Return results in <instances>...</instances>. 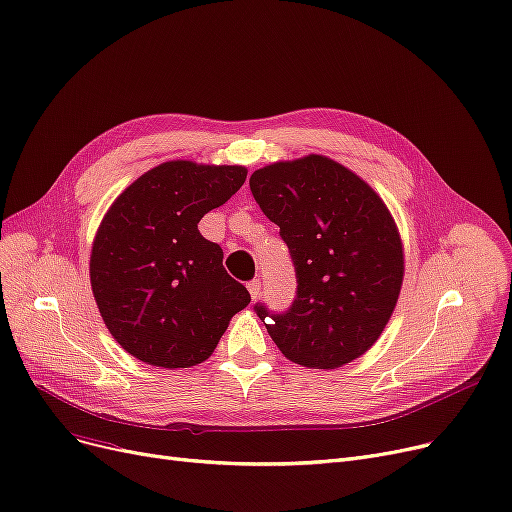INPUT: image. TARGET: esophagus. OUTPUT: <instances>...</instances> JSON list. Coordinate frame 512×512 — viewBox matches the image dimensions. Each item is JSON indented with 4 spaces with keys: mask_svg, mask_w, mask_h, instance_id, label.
Masks as SVG:
<instances>
[{
    "mask_svg": "<svg viewBox=\"0 0 512 512\" xmlns=\"http://www.w3.org/2000/svg\"><path fill=\"white\" fill-rule=\"evenodd\" d=\"M247 288H249V293H251V299H253V301L261 295V282H259V278L251 280V282L247 284Z\"/></svg>",
    "mask_w": 512,
    "mask_h": 512,
    "instance_id": "1",
    "label": "esophagus"
}]
</instances>
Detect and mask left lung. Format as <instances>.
I'll return each mask as SVG.
<instances>
[{
    "label": "left lung",
    "instance_id": "obj_1",
    "mask_svg": "<svg viewBox=\"0 0 512 512\" xmlns=\"http://www.w3.org/2000/svg\"><path fill=\"white\" fill-rule=\"evenodd\" d=\"M249 184L297 274L284 314L255 305L272 341L307 368L360 358L385 330L404 280L402 238L383 198L322 154L257 169Z\"/></svg>",
    "mask_w": 512,
    "mask_h": 512
}]
</instances>
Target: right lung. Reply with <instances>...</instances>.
I'll list each match as a JSON object with an SVG mask.
<instances>
[{"instance_id": "add662e5", "label": "right lung", "mask_w": 512, "mask_h": 512, "mask_svg": "<svg viewBox=\"0 0 512 512\" xmlns=\"http://www.w3.org/2000/svg\"><path fill=\"white\" fill-rule=\"evenodd\" d=\"M244 180L242 165L167 161L106 211L90 257L92 291L110 335L133 358L169 370L201 364L251 303L219 244L198 232L203 215Z\"/></svg>"}]
</instances>
